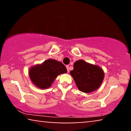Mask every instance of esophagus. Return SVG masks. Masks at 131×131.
<instances>
[{"mask_svg":"<svg viewBox=\"0 0 131 131\" xmlns=\"http://www.w3.org/2000/svg\"><path fill=\"white\" fill-rule=\"evenodd\" d=\"M66 69H67V71H68V72H69V66L68 65H67V66H66Z\"/></svg>","mask_w":131,"mask_h":131,"instance_id":"34e87169","label":"esophagus"}]
</instances>
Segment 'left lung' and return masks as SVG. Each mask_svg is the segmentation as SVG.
<instances>
[{
    "label": "left lung",
    "instance_id": "1",
    "mask_svg": "<svg viewBox=\"0 0 131 131\" xmlns=\"http://www.w3.org/2000/svg\"><path fill=\"white\" fill-rule=\"evenodd\" d=\"M78 88L85 93H91L100 87L104 78V72L99 66L92 65L83 60H78L70 72Z\"/></svg>",
    "mask_w": 131,
    "mask_h": 131
}]
</instances>
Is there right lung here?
Returning <instances> with one entry per match:
<instances>
[{"instance_id":"1","label":"right lung","mask_w":131,"mask_h":131,"mask_svg":"<svg viewBox=\"0 0 131 131\" xmlns=\"http://www.w3.org/2000/svg\"><path fill=\"white\" fill-rule=\"evenodd\" d=\"M67 69L63 63L54 59H48L42 64L32 66L29 75L32 83L39 88L46 89L53 83L60 74L65 73Z\"/></svg>"}]
</instances>
